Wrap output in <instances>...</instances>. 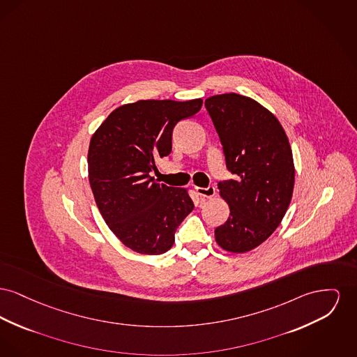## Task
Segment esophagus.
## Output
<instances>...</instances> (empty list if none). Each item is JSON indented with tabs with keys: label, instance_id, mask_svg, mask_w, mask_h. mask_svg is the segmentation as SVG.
I'll use <instances>...</instances> for the list:
<instances>
[{
	"label": "esophagus",
	"instance_id": "1",
	"mask_svg": "<svg viewBox=\"0 0 357 357\" xmlns=\"http://www.w3.org/2000/svg\"><path fill=\"white\" fill-rule=\"evenodd\" d=\"M195 191H197V194L198 195H201L202 198H211V197H214V194H215V189L213 188V186H209V188H195Z\"/></svg>",
	"mask_w": 357,
	"mask_h": 357
}]
</instances>
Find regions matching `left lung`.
Masks as SVG:
<instances>
[{
    "label": "left lung",
    "instance_id": "8db88e82",
    "mask_svg": "<svg viewBox=\"0 0 357 357\" xmlns=\"http://www.w3.org/2000/svg\"><path fill=\"white\" fill-rule=\"evenodd\" d=\"M234 179L218 183L229 218L215 228L217 244L233 253L251 251L282 222L294 190L293 152L270 110L236 93L205 101Z\"/></svg>",
    "mask_w": 357,
    "mask_h": 357
}]
</instances>
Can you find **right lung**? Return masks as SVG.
Wrapping results in <instances>:
<instances>
[{
	"label": "right lung",
	"instance_id": "right-lung-1",
	"mask_svg": "<svg viewBox=\"0 0 357 357\" xmlns=\"http://www.w3.org/2000/svg\"><path fill=\"white\" fill-rule=\"evenodd\" d=\"M202 100H142L114 109L90 140L89 182L109 229L132 251L167 252L194 209L186 189L151 176L172 149L175 126L199 112Z\"/></svg>",
	"mask_w": 357,
	"mask_h": 357
}]
</instances>
